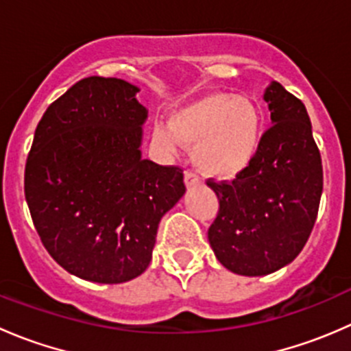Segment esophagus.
I'll list each match as a JSON object with an SVG mask.
<instances>
[{
	"instance_id": "1",
	"label": "esophagus",
	"mask_w": 351,
	"mask_h": 351,
	"mask_svg": "<svg viewBox=\"0 0 351 351\" xmlns=\"http://www.w3.org/2000/svg\"><path fill=\"white\" fill-rule=\"evenodd\" d=\"M197 183H200V178L193 169H186L185 171V185L186 186H195Z\"/></svg>"
}]
</instances>
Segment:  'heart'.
<instances>
[{
  "label": "heart",
  "instance_id": "1",
  "mask_svg": "<svg viewBox=\"0 0 351 351\" xmlns=\"http://www.w3.org/2000/svg\"><path fill=\"white\" fill-rule=\"evenodd\" d=\"M263 130V115L247 97L214 93L178 108L171 125L156 123L154 143L166 153L178 151L180 143L193 147V161L210 176L231 178L256 158Z\"/></svg>",
  "mask_w": 351,
  "mask_h": 351
}]
</instances>
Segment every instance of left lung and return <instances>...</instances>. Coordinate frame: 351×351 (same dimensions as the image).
<instances>
[{
    "instance_id": "left-lung-1",
    "label": "left lung",
    "mask_w": 351,
    "mask_h": 351,
    "mask_svg": "<svg viewBox=\"0 0 351 351\" xmlns=\"http://www.w3.org/2000/svg\"><path fill=\"white\" fill-rule=\"evenodd\" d=\"M271 123L256 158L234 180L207 178L219 198L208 228L217 260L247 277L295 260L313 232L323 193L321 153L302 101L275 81L265 93Z\"/></svg>"
}]
</instances>
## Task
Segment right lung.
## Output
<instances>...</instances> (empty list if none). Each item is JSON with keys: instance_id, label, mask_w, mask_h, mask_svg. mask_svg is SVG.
<instances>
[{"instance_id": "1", "label": "right lung", "mask_w": 351, "mask_h": 351, "mask_svg": "<svg viewBox=\"0 0 351 351\" xmlns=\"http://www.w3.org/2000/svg\"><path fill=\"white\" fill-rule=\"evenodd\" d=\"M137 88L90 76L52 101L25 165V198L45 250L98 284L139 277L159 221L185 193L183 169L141 158Z\"/></svg>"}]
</instances>
